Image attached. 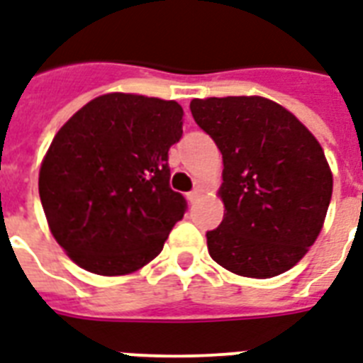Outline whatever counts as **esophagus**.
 Here are the masks:
<instances>
[{"label":"esophagus","instance_id":"esophagus-1","mask_svg":"<svg viewBox=\"0 0 363 363\" xmlns=\"http://www.w3.org/2000/svg\"><path fill=\"white\" fill-rule=\"evenodd\" d=\"M201 196H203V188H199V186H196L192 190V192H188V199H190V201H198L199 198H201Z\"/></svg>","mask_w":363,"mask_h":363}]
</instances>
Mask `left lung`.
I'll use <instances>...</instances> for the list:
<instances>
[{"label":"left lung","instance_id":"left-lung-1","mask_svg":"<svg viewBox=\"0 0 363 363\" xmlns=\"http://www.w3.org/2000/svg\"><path fill=\"white\" fill-rule=\"evenodd\" d=\"M190 111L224 162L226 213L207 232L211 258L241 277L281 275L303 258L326 218L333 177L320 143L259 96L192 99Z\"/></svg>","mask_w":363,"mask_h":363}]
</instances>
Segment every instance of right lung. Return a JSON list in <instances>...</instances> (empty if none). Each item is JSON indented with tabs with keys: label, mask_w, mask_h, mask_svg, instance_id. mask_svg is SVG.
Masks as SVG:
<instances>
[{
	"label": "right lung",
	"mask_w": 363,
	"mask_h": 363,
	"mask_svg": "<svg viewBox=\"0 0 363 363\" xmlns=\"http://www.w3.org/2000/svg\"><path fill=\"white\" fill-rule=\"evenodd\" d=\"M182 115L177 101L105 94L60 128L39 198L54 239L82 269L125 275L162 252L188 207L167 164Z\"/></svg>",
	"instance_id": "1"
}]
</instances>
